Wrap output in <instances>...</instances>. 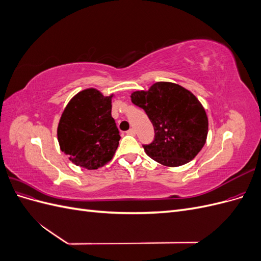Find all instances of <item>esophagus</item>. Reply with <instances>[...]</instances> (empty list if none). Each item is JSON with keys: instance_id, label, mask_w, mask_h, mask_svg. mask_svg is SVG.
<instances>
[{"instance_id": "1", "label": "esophagus", "mask_w": 261, "mask_h": 261, "mask_svg": "<svg viewBox=\"0 0 261 261\" xmlns=\"http://www.w3.org/2000/svg\"><path fill=\"white\" fill-rule=\"evenodd\" d=\"M126 133H127L128 134V135H135V134H136V132H135V129H134V128H130V129H128L127 132H126Z\"/></svg>"}]
</instances>
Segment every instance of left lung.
I'll use <instances>...</instances> for the list:
<instances>
[{"instance_id":"8db88e82","label":"left lung","mask_w":261,"mask_h":261,"mask_svg":"<svg viewBox=\"0 0 261 261\" xmlns=\"http://www.w3.org/2000/svg\"><path fill=\"white\" fill-rule=\"evenodd\" d=\"M130 98L153 125V141L143 146L151 159L174 168L198 154L207 140L208 117L194 93L174 83L158 82Z\"/></svg>"}]
</instances>
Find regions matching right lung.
<instances>
[{
    "label": "right lung",
    "instance_id": "right-lung-1",
    "mask_svg": "<svg viewBox=\"0 0 261 261\" xmlns=\"http://www.w3.org/2000/svg\"><path fill=\"white\" fill-rule=\"evenodd\" d=\"M112 98L85 89L70 99L61 115L60 148L78 167L96 170L112 160L121 138L111 115Z\"/></svg>",
    "mask_w": 261,
    "mask_h": 261
}]
</instances>
